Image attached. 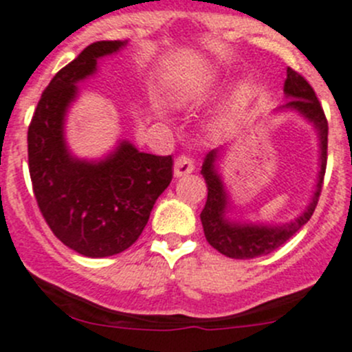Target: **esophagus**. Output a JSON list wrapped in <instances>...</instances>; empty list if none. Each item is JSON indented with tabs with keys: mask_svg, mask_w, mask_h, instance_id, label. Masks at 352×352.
I'll return each instance as SVG.
<instances>
[{
	"mask_svg": "<svg viewBox=\"0 0 352 352\" xmlns=\"http://www.w3.org/2000/svg\"><path fill=\"white\" fill-rule=\"evenodd\" d=\"M195 170V160L187 154H180V156L175 157V165H173V172H175V177H184L192 173Z\"/></svg>",
	"mask_w": 352,
	"mask_h": 352,
	"instance_id": "esophagus-1",
	"label": "esophagus"
}]
</instances>
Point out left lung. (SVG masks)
<instances>
[{"label": "left lung", "mask_w": 352, "mask_h": 352, "mask_svg": "<svg viewBox=\"0 0 352 352\" xmlns=\"http://www.w3.org/2000/svg\"><path fill=\"white\" fill-rule=\"evenodd\" d=\"M285 94L290 97L283 109H295L304 118L311 121L316 126L320 133V147H321V170L320 179H318L316 192L313 196V201L305 208L300 217H297L294 222L285 226H257V224H239V222H229L226 219V210L229 206L228 192L224 189L221 175L215 170V160L219 149H213L206 154L205 163L201 166V173L206 180L208 187V196H206V205L201 212V224L205 231V238L217 252L229 258H255L261 255H267L274 252L276 248L283 246L298 229L307 224L313 217L314 208L318 205V199L323 187L324 170H327V147H328V121L324 116V111L314 94L313 87L307 83L302 74H298L295 69H287V80H285Z\"/></svg>", "instance_id": "obj_1"}]
</instances>
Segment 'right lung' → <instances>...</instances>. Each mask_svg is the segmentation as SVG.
Wrapping results in <instances>:
<instances>
[{
	"mask_svg": "<svg viewBox=\"0 0 352 352\" xmlns=\"http://www.w3.org/2000/svg\"><path fill=\"white\" fill-rule=\"evenodd\" d=\"M126 41L91 43L54 76L41 94L28 130L29 175L43 219L71 250L109 257L130 248L173 177L172 156L140 153L121 142L102 161L69 154L64 118L78 81L94 74L100 57Z\"/></svg>",
	"mask_w": 352,
	"mask_h": 352,
	"instance_id": "add662e5",
	"label": "right lung"
}]
</instances>
